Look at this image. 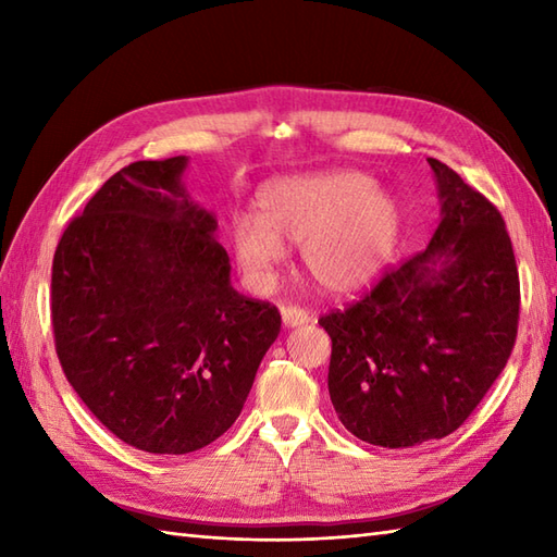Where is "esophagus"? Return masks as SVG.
Listing matches in <instances>:
<instances>
[{
  "instance_id": "1",
  "label": "esophagus",
  "mask_w": 557,
  "mask_h": 557,
  "mask_svg": "<svg viewBox=\"0 0 557 557\" xmlns=\"http://www.w3.org/2000/svg\"><path fill=\"white\" fill-rule=\"evenodd\" d=\"M313 315L309 311L299 309V306H282V325L285 327H299L311 323Z\"/></svg>"
}]
</instances>
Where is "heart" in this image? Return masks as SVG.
Returning a JSON list of instances; mask_svg holds the SVG:
<instances>
[{
  "label": "heart",
  "instance_id": "b5f03b06",
  "mask_svg": "<svg viewBox=\"0 0 557 557\" xmlns=\"http://www.w3.org/2000/svg\"><path fill=\"white\" fill-rule=\"evenodd\" d=\"M401 232L397 198L369 174L323 170L268 182L256 196V220L230 230L234 260L256 287H270L299 246L304 270L330 294H354L383 275Z\"/></svg>",
  "mask_w": 557,
  "mask_h": 557
}]
</instances>
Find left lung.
I'll return each mask as SVG.
<instances>
[{
    "label": "left lung",
    "instance_id": "obj_1",
    "mask_svg": "<svg viewBox=\"0 0 557 557\" xmlns=\"http://www.w3.org/2000/svg\"><path fill=\"white\" fill-rule=\"evenodd\" d=\"M429 164L441 198L431 244L318 321L333 339L327 389L339 421L393 449L457 431L517 339L519 275L503 215L447 164Z\"/></svg>",
    "mask_w": 557,
    "mask_h": 557
}]
</instances>
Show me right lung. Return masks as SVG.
Segmentation results:
<instances>
[{"instance_id":"right-lung-1","label":"right lung","mask_w":557,"mask_h":557,"mask_svg":"<svg viewBox=\"0 0 557 557\" xmlns=\"http://www.w3.org/2000/svg\"><path fill=\"white\" fill-rule=\"evenodd\" d=\"M186 164L140 160L110 176L52 260L66 381L104 429L152 455L196 453L230 429L282 323L275 306L232 287Z\"/></svg>"}]
</instances>
